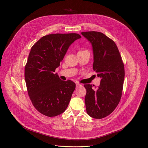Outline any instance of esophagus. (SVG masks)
Listing matches in <instances>:
<instances>
[{"instance_id":"esophagus-1","label":"esophagus","mask_w":148,"mask_h":148,"mask_svg":"<svg viewBox=\"0 0 148 148\" xmlns=\"http://www.w3.org/2000/svg\"><path fill=\"white\" fill-rule=\"evenodd\" d=\"M80 86H81V84H80V83H76V87H80Z\"/></svg>"}]
</instances>
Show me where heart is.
<instances>
[{"mask_svg": "<svg viewBox=\"0 0 148 148\" xmlns=\"http://www.w3.org/2000/svg\"><path fill=\"white\" fill-rule=\"evenodd\" d=\"M88 52V51H83V50H82V51H78V53H82V52Z\"/></svg>", "mask_w": 148, "mask_h": 148, "instance_id": "1", "label": "heart"}]
</instances>
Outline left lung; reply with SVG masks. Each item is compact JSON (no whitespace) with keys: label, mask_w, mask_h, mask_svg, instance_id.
Wrapping results in <instances>:
<instances>
[{"label":"left lung","mask_w":148,"mask_h":148,"mask_svg":"<svg viewBox=\"0 0 148 148\" xmlns=\"http://www.w3.org/2000/svg\"><path fill=\"white\" fill-rule=\"evenodd\" d=\"M89 41L93 53V70L101 78L100 86L84 84L85 104L90 116L101 119L111 114L121 99L124 80V67L115 42L103 33L82 32Z\"/></svg>","instance_id":"8db88e82"}]
</instances>
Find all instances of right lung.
<instances>
[{
  "mask_svg": "<svg viewBox=\"0 0 148 148\" xmlns=\"http://www.w3.org/2000/svg\"><path fill=\"white\" fill-rule=\"evenodd\" d=\"M81 37L76 33L49 34L31 49L25 66L27 88L34 108L46 116L61 114L70 103L75 83L61 80L54 73L69 47Z\"/></svg>",
  "mask_w": 148,
  "mask_h": 148,
  "instance_id": "1",
  "label": "right lung"
}]
</instances>
